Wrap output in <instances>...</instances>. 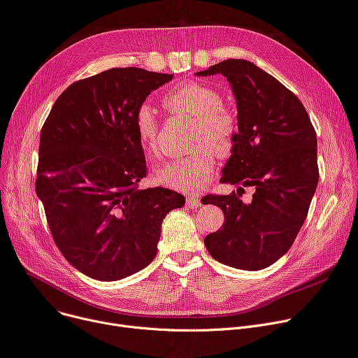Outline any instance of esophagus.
<instances>
[{
  "label": "esophagus",
  "instance_id": "esophagus-1",
  "mask_svg": "<svg viewBox=\"0 0 358 358\" xmlns=\"http://www.w3.org/2000/svg\"><path fill=\"white\" fill-rule=\"evenodd\" d=\"M187 204L189 207H200L201 206V200L197 194H189L188 199H187Z\"/></svg>",
  "mask_w": 358,
  "mask_h": 358
}]
</instances>
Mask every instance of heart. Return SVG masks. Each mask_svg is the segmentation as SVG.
Masks as SVG:
<instances>
[{"instance_id":"b5f03b06","label":"heart","mask_w":358,"mask_h":358,"mask_svg":"<svg viewBox=\"0 0 358 358\" xmlns=\"http://www.w3.org/2000/svg\"><path fill=\"white\" fill-rule=\"evenodd\" d=\"M164 106L176 115L193 117V145L196 150L180 159L166 164L155 173L159 184L182 193L200 192L210 181L216 169L217 154L227 155L237 136L234 116L222 105V94L201 82H187L162 98ZM134 129L139 145L148 155L158 152L159 122L148 103L136 108Z\"/></svg>"}]
</instances>
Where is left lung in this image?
Masks as SVG:
<instances>
[{"mask_svg": "<svg viewBox=\"0 0 358 358\" xmlns=\"http://www.w3.org/2000/svg\"><path fill=\"white\" fill-rule=\"evenodd\" d=\"M196 75L229 80L239 131L222 181L255 187L249 203L236 194L203 199L224 213L204 245L223 265L265 269L289 250L306 219L320 177L315 129L295 94L252 62L227 59Z\"/></svg>", "mask_w": 358, "mask_h": 358, "instance_id": "obj_1", "label": "left lung"}]
</instances>
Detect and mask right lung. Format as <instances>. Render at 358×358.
<instances>
[{"label":"right lung","instance_id":"obj_1","mask_svg":"<svg viewBox=\"0 0 358 358\" xmlns=\"http://www.w3.org/2000/svg\"><path fill=\"white\" fill-rule=\"evenodd\" d=\"M173 75L116 67L71 83L40 134L36 193L70 265L119 280L157 255L166 213L184 206L169 188H138L147 176L134 115Z\"/></svg>","mask_w":358,"mask_h":358}]
</instances>
